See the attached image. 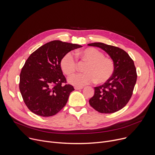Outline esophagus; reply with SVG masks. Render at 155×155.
I'll list each match as a JSON object with an SVG mask.
<instances>
[{"label":"esophagus","instance_id":"esophagus-1","mask_svg":"<svg viewBox=\"0 0 155 155\" xmlns=\"http://www.w3.org/2000/svg\"><path fill=\"white\" fill-rule=\"evenodd\" d=\"M84 87H75V90H81V89H83Z\"/></svg>","mask_w":155,"mask_h":155}]
</instances>
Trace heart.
<instances>
[{
  "instance_id": "heart-1",
  "label": "heart",
  "mask_w": 155,
  "mask_h": 155,
  "mask_svg": "<svg viewBox=\"0 0 155 155\" xmlns=\"http://www.w3.org/2000/svg\"><path fill=\"white\" fill-rule=\"evenodd\" d=\"M76 56L78 59L88 63L84 69L86 73L70 77V84L77 87H82L94 82L101 84L106 82L112 76L115 69L114 61L105 57L104 53L97 49L88 48L78 51ZM60 66L67 76L72 75L76 71L77 63L71 53L68 52L63 56Z\"/></svg>"
}]
</instances>
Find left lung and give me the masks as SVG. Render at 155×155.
Here are the masks:
<instances>
[{"label": "left lung", "instance_id": "1", "mask_svg": "<svg viewBox=\"0 0 155 155\" xmlns=\"http://www.w3.org/2000/svg\"><path fill=\"white\" fill-rule=\"evenodd\" d=\"M101 48L114 61V71L103 85L94 87V95L89 104L101 113L111 114L123 109L133 95L137 73L133 60L123 50L102 43L88 44Z\"/></svg>", "mask_w": 155, "mask_h": 155}]
</instances>
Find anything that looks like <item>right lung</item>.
Instances as JSON below:
<instances>
[{
    "label": "right lung",
    "instance_id": "obj_1",
    "mask_svg": "<svg viewBox=\"0 0 155 155\" xmlns=\"http://www.w3.org/2000/svg\"><path fill=\"white\" fill-rule=\"evenodd\" d=\"M81 47L54 40L39 47L29 56L20 74L19 90L32 112L50 117L65 106L74 88L70 84L62 85L67 80L60 61L65 54Z\"/></svg>",
    "mask_w": 155,
    "mask_h": 155
}]
</instances>
